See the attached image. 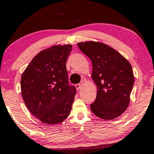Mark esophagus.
Segmentation results:
<instances>
[{"instance_id":"34e87169","label":"esophagus","mask_w":154,"mask_h":154,"mask_svg":"<svg viewBox=\"0 0 154 154\" xmlns=\"http://www.w3.org/2000/svg\"><path fill=\"white\" fill-rule=\"evenodd\" d=\"M75 87H76V88H77V90H79L82 87V83H79V84H77L75 85Z\"/></svg>"}]
</instances>
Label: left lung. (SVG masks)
I'll list each match as a JSON object with an SVG mask.
<instances>
[{"mask_svg":"<svg viewBox=\"0 0 154 154\" xmlns=\"http://www.w3.org/2000/svg\"><path fill=\"white\" fill-rule=\"evenodd\" d=\"M92 61V78L97 96L91 105L92 112L104 120L119 117L128 109L135 81L131 64L117 51L103 43H77Z\"/></svg>","mask_w":154,"mask_h":154,"instance_id":"8db88e82","label":"left lung"}]
</instances>
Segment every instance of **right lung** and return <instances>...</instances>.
Wrapping results in <instances>:
<instances>
[{"label": "right lung", "mask_w": 154, "mask_h": 154, "mask_svg": "<svg viewBox=\"0 0 154 154\" xmlns=\"http://www.w3.org/2000/svg\"><path fill=\"white\" fill-rule=\"evenodd\" d=\"M72 45H55L39 52L23 72L21 93L29 112L47 125L68 117L76 89L68 82L66 62Z\"/></svg>", "instance_id": "1"}]
</instances>
